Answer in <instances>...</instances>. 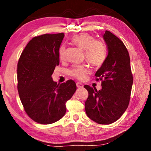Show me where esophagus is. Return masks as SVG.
<instances>
[{
  "mask_svg": "<svg viewBox=\"0 0 151 151\" xmlns=\"http://www.w3.org/2000/svg\"><path fill=\"white\" fill-rule=\"evenodd\" d=\"M76 86H77V88H83V84L81 83H76Z\"/></svg>",
  "mask_w": 151,
  "mask_h": 151,
  "instance_id": "obj_1",
  "label": "esophagus"
}]
</instances>
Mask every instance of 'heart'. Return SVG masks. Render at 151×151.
<instances>
[{
    "instance_id": "obj_1",
    "label": "heart",
    "mask_w": 151,
    "mask_h": 151,
    "mask_svg": "<svg viewBox=\"0 0 151 151\" xmlns=\"http://www.w3.org/2000/svg\"><path fill=\"white\" fill-rule=\"evenodd\" d=\"M73 43L85 50L86 60L94 66H101L103 65L106 58V50L103 43L95 40L94 38L86 33H81L74 36L71 39ZM66 48L60 46L58 50V57L60 60H65ZM90 73V68L86 65H75L70 71V75L79 81H84Z\"/></svg>"
}]
</instances>
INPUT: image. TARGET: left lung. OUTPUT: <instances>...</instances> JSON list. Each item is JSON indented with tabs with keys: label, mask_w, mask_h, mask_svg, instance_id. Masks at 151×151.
<instances>
[{
	"label": "left lung",
	"mask_w": 151,
	"mask_h": 151,
	"mask_svg": "<svg viewBox=\"0 0 151 151\" xmlns=\"http://www.w3.org/2000/svg\"><path fill=\"white\" fill-rule=\"evenodd\" d=\"M103 39L108 48V55L96 71V80L101 81L102 88L85 85L88 96L85 111L93 121L109 124L116 121L129 106L133 83L129 52L124 43L106 30Z\"/></svg>",
	"instance_id": "obj_1"
}]
</instances>
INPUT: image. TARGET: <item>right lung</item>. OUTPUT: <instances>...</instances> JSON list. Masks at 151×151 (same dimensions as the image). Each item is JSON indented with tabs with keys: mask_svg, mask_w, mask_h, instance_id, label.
Wrapping results in <instances>:
<instances>
[{
	"mask_svg": "<svg viewBox=\"0 0 151 151\" xmlns=\"http://www.w3.org/2000/svg\"><path fill=\"white\" fill-rule=\"evenodd\" d=\"M65 35L45 34L30 40L17 65L18 91L27 114L42 124L58 121L65 115L66 103L76 90L75 81L57 84L51 77L59 65V50Z\"/></svg>",
	"mask_w": 151,
	"mask_h": 151,
	"instance_id": "add662e5",
	"label": "right lung"
}]
</instances>
